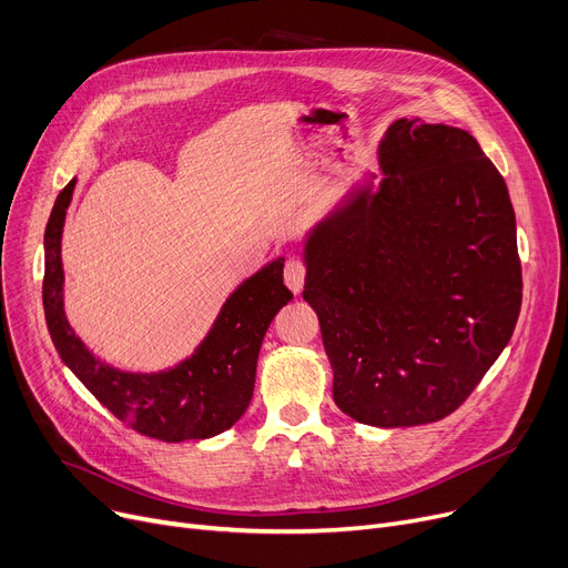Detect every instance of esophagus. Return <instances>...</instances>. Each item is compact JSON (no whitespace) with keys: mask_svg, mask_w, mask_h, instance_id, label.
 <instances>
[{"mask_svg":"<svg viewBox=\"0 0 568 568\" xmlns=\"http://www.w3.org/2000/svg\"><path fill=\"white\" fill-rule=\"evenodd\" d=\"M285 285L294 292L300 294L302 287H304V281H306V264L300 260V257H290L287 264H285Z\"/></svg>","mask_w":568,"mask_h":568,"instance_id":"34e87169","label":"esophagus"}]
</instances>
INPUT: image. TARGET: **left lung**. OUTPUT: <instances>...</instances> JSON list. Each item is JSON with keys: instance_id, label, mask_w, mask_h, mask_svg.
Returning <instances> with one entry per match:
<instances>
[{"instance_id": "obj_1", "label": "left lung", "mask_w": 568, "mask_h": 568, "mask_svg": "<svg viewBox=\"0 0 568 568\" xmlns=\"http://www.w3.org/2000/svg\"><path fill=\"white\" fill-rule=\"evenodd\" d=\"M379 168L377 191H349L308 232L304 300L336 405L366 426H422L458 409L511 341L523 304L516 214L463 129L398 119Z\"/></svg>"}]
</instances>
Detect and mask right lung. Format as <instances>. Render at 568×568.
Wrapping results in <instances>:
<instances>
[{"mask_svg": "<svg viewBox=\"0 0 568 568\" xmlns=\"http://www.w3.org/2000/svg\"><path fill=\"white\" fill-rule=\"evenodd\" d=\"M73 182L57 195L45 227L43 308L50 338L62 362L119 422L161 442L206 439L232 428L246 412L262 338L292 300L283 283L285 257L264 264L239 285L191 356L159 373L119 371L92 354L64 313L62 232Z\"/></svg>", "mask_w": 568, "mask_h": 568, "instance_id": "obj_1", "label": "right lung"}]
</instances>
